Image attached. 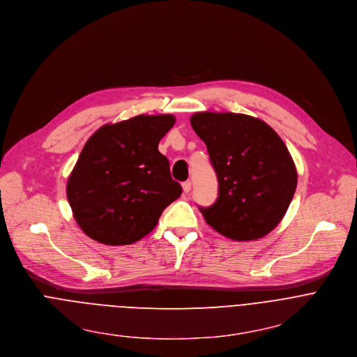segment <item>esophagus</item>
<instances>
[{"label":"esophagus","instance_id":"obj_1","mask_svg":"<svg viewBox=\"0 0 357 357\" xmlns=\"http://www.w3.org/2000/svg\"><path fill=\"white\" fill-rule=\"evenodd\" d=\"M183 190H184V192H190V190H191V181L190 180L183 183Z\"/></svg>","mask_w":357,"mask_h":357}]
</instances>
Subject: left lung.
Masks as SVG:
<instances>
[{
    "mask_svg": "<svg viewBox=\"0 0 357 357\" xmlns=\"http://www.w3.org/2000/svg\"><path fill=\"white\" fill-rule=\"evenodd\" d=\"M190 122L207 146L218 180L215 203L199 207L207 224L236 241L266 235L285 215L298 183L282 139L241 113L200 112Z\"/></svg>",
    "mask_w": 357,
    "mask_h": 357,
    "instance_id": "8db88e82",
    "label": "left lung"
}]
</instances>
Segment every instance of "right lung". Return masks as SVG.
I'll return each mask as SVG.
<instances>
[{"mask_svg": "<svg viewBox=\"0 0 357 357\" xmlns=\"http://www.w3.org/2000/svg\"><path fill=\"white\" fill-rule=\"evenodd\" d=\"M176 122L172 114H140L105 125L79 154L66 195L76 222L106 245L139 241L181 195L158 142Z\"/></svg>", "mask_w": 357, "mask_h": 357, "instance_id": "add662e5", "label": "right lung"}]
</instances>
